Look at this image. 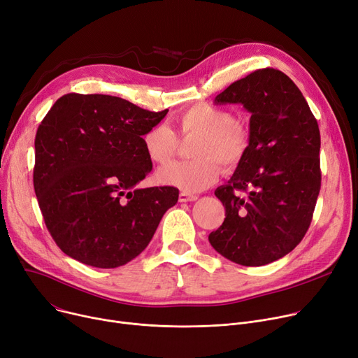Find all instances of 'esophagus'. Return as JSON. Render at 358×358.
Here are the masks:
<instances>
[{
    "label": "esophagus",
    "instance_id": "1",
    "mask_svg": "<svg viewBox=\"0 0 358 358\" xmlns=\"http://www.w3.org/2000/svg\"><path fill=\"white\" fill-rule=\"evenodd\" d=\"M196 199H198V195H194V194H187V192L179 194V202H194Z\"/></svg>",
    "mask_w": 358,
    "mask_h": 358
}]
</instances>
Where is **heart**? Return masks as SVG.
I'll list each match as a JSON object with an SVG mask.
<instances>
[{
  "instance_id": "heart-1",
  "label": "heart",
  "mask_w": 358,
  "mask_h": 358,
  "mask_svg": "<svg viewBox=\"0 0 358 358\" xmlns=\"http://www.w3.org/2000/svg\"><path fill=\"white\" fill-rule=\"evenodd\" d=\"M175 131L164 124L153 125L143 136L144 152L153 163H169L178 153L180 141L194 138L189 155L194 159L167 164L157 172L162 185L183 192H201L217 182L222 163L234 171L250 150V131L234 121L229 111L209 102H196L173 117Z\"/></svg>"
}]
</instances>
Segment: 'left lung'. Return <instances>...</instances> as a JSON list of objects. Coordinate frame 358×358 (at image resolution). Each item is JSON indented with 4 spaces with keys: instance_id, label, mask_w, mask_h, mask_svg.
Instances as JSON below:
<instances>
[{
    "instance_id": "obj_1",
    "label": "left lung",
    "mask_w": 358,
    "mask_h": 358,
    "mask_svg": "<svg viewBox=\"0 0 358 358\" xmlns=\"http://www.w3.org/2000/svg\"><path fill=\"white\" fill-rule=\"evenodd\" d=\"M215 103L251 113L250 150L215 196L225 208L211 245L241 266H264L295 248L321 189V134L306 99L283 72L264 68L224 90Z\"/></svg>"
}]
</instances>
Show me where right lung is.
<instances>
[{
	"label": "right lung",
	"instance_id": "add662e5",
	"mask_svg": "<svg viewBox=\"0 0 358 358\" xmlns=\"http://www.w3.org/2000/svg\"><path fill=\"white\" fill-rule=\"evenodd\" d=\"M166 114L101 94H66L55 102L36 133L33 183L63 253L115 268L149 245L179 198L173 186L136 187L153 167L143 136Z\"/></svg>",
	"mask_w": 358,
	"mask_h": 358
}]
</instances>
